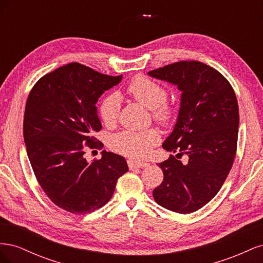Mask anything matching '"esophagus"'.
I'll list each match as a JSON object with an SVG mask.
<instances>
[{"instance_id":"obj_1","label":"esophagus","mask_w":263,"mask_h":263,"mask_svg":"<svg viewBox=\"0 0 263 263\" xmlns=\"http://www.w3.org/2000/svg\"><path fill=\"white\" fill-rule=\"evenodd\" d=\"M128 166L130 169H134V168H146V166L149 165V163L147 162H144V161H138V160H133V159H129L128 161Z\"/></svg>"}]
</instances>
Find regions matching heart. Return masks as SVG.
Returning a JSON list of instances; mask_svg holds the SVG:
<instances>
[{"label": "heart", "mask_w": 263, "mask_h": 263, "mask_svg": "<svg viewBox=\"0 0 263 263\" xmlns=\"http://www.w3.org/2000/svg\"><path fill=\"white\" fill-rule=\"evenodd\" d=\"M129 97L140 105L151 109L153 117L159 123H168L172 117V107L165 102L168 93L164 87L149 78L135 77L126 87ZM119 112L117 95L109 94L102 100L99 113L106 126L115 124ZM160 140V134L156 129L145 132L125 130L113 137L112 146L117 153L130 157H144Z\"/></svg>", "instance_id": "b5f03b06"}]
</instances>
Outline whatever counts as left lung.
<instances>
[{
	"instance_id": "1",
	"label": "left lung",
	"mask_w": 263,
	"mask_h": 263,
	"mask_svg": "<svg viewBox=\"0 0 263 263\" xmlns=\"http://www.w3.org/2000/svg\"><path fill=\"white\" fill-rule=\"evenodd\" d=\"M148 74L182 92L177 123L162 147L170 156L158 165L163 181L155 201L180 214L202 209L218 193L232 169L237 150L239 110L234 89L217 70L200 61H179Z\"/></svg>"
}]
</instances>
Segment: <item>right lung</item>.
<instances>
[{"instance_id":"right-lung-1","label":"right lung","mask_w":263,"mask_h":263,"mask_svg":"<svg viewBox=\"0 0 263 263\" xmlns=\"http://www.w3.org/2000/svg\"><path fill=\"white\" fill-rule=\"evenodd\" d=\"M122 78L72 62L39 79L28 95L23 126L27 156L46 195L67 212L104 206L128 171L124 157L105 150L100 160L84 158L86 147H103L93 137L102 128L95 104Z\"/></svg>"}]
</instances>
